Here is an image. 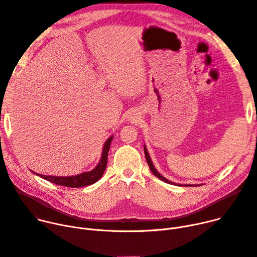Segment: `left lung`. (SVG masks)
Segmentation results:
<instances>
[{
    "instance_id": "8db88e82",
    "label": "left lung",
    "mask_w": 257,
    "mask_h": 257,
    "mask_svg": "<svg viewBox=\"0 0 257 257\" xmlns=\"http://www.w3.org/2000/svg\"><path fill=\"white\" fill-rule=\"evenodd\" d=\"M144 150H145V156H146V159H147V162H148V164H149V167H150V169H151V172L155 175L158 179H160L161 181H163V182H165V183H168V184H172V185H176V186H186V187H191V186H195V185H191V184H177V183H174V182H170L169 180H167L166 178H164L162 175H160L158 172H157V169L155 168V166H154V164H153V162H152V159H151V157H150V155H149V152H148V149H147V147H146V145L144 146ZM196 186H201V184L200 185H196Z\"/></svg>"
}]
</instances>
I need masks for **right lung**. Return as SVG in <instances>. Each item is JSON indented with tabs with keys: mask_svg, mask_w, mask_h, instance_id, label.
I'll return each instance as SVG.
<instances>
[{
	"mask_svg": "<svg viewBox=\"0 0 257 257\" xmlns=\"http://www.w3.org/2000/svg\"><path fill=\"white\" fill-rule=\"evenodd\" d=\"M113 136L111 135L110 138L106 140V142L103 145V148H102V155L100 158V161L96 165V167L90 172H85L81 173L79 175L71 176V177H57V176H44L40 174L34 173L36 176H39L40 178L47 180L51 183H54L56 185H61L65 187H71V188H79V187H84V186H89L94 183H96L98 180L101 179V177L103 176V173L105 172V168L107 165V156H108V151L110 148V144L112 141Z\"/></svg>",
	"mask_w": 257,
	"mask_h": 257,
	"instance_id": "right-lung-1",
	"label": "right lung"
}]
</instances>
